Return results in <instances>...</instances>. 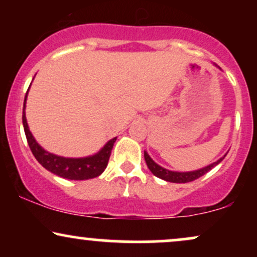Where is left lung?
Here are the masks:
<instances>
[{
  "instance_id": "1",
  "label": "left lung",
  "mask_w": 257,
  "mask_h": 257,
  "mask_svg": "<svg viewBox=\"0 0 257 257\" xmlns=\"http://www.w3.org/2000/svg\"><path fill=\"white\" fill-rule=\"evenodd\" d=\"M144 156H145V161H146L147 167H149V169L151 170L153 175H156L159 179L166 180V181L176 182V184H186V182H191V181H194V180L199 179L200 176L205 175L209 170L213 169L215 166H217V164H219L220 162L225 158V157L220 158L217 162L210 164V166L203 168V169L194 170V172H188V173H178V172H170V170L164 169V168L158 166V164L155 163V162L151 159V157L147 155V152H144Z\"/></svg>"
}]
</instances>
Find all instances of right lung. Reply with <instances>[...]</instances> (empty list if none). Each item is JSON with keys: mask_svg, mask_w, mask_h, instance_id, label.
Returning a JSON list of instances; mask_svg holds the SVG:
<instances>
[{"mask_svg": "<svg viewBox=\"0 0 257 257\" xmlns=\"http://www.w3.org/2000/svg\"><path fill=\"white\" fill-rule=\"evenodd\" d=\"M26 95H28V91H26ZM26 95L24 99V107H23V125H24V132L29 147H30L32 155L35 156V158L37 159L41 166L53 174H55V175L70 180L93 179L104 172L106 167H107L112 147H113V144L117 138H113L112 140L108 141L104 146V149L99 153H96L95 156H91V157L87 158H64L46 152L36 143V140H35L30 131H29L25 117Z\"/></svg>", "mask_w": 257, "mask_h": 257, "instance_id": "1", "label": "right lung"}]
</instances>
